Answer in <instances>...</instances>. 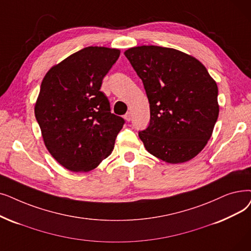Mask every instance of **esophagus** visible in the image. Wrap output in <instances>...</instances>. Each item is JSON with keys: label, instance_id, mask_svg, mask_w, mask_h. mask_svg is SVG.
<instances>
[{"label": "esophagus", "instance_id": "obj_1", "mask_svg": "<svg viewBox=\"0 0 251 251\" xmlns=\"http://www.w3.org/2000/svg\"><path fill=\"white\" fill-rule=\"evenodd\" d=\"M131 112H127L126 114H125V116H124V118H125V120H126V121H130V120H131Z\"/></svg>", "mask_w": 251, "mask_h": 251}]
</instances>
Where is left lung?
Listing matches in <instances>:
<instances>
[{
  "mask_svg": "<svg viewBox=\"0 0 251 251\" xmlns=\"http://www.w3.org/2000/svg\"><path fill=\"white\" fill-rule=\"evenodd\" d=\"M145 86L149 126L138 132L147 151L171 164L197 156L219 117L217 85L204 65L181 51L139 46L125 51Z\"/></svg>",
  "mask_w": 251,
  "mask_h": 251,
  "instance_id": "8db88e82",
  "label": "left lung"
}]
</instances>
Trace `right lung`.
I'll list each match as a JSON object with an SVG mask.
<instances>
[{
  "label": "right lung",
  "instance_id": "add662e5",
  "mask_svg": "<svg viewBox=\"0 0 251 251\" xmlns=\"http://www.w3.org/2000/svg\"><path fill=\"white\" fill-rule=\"evenodd\" d=\"M118 49L86 47L50 69L41 84L35 116L45 146L59 164L87 172L113 151L125 120L111 113L100 91Z\"/></svg>",
  "mask_w": 251,
  "mask_h": 251
}]
</instances>
